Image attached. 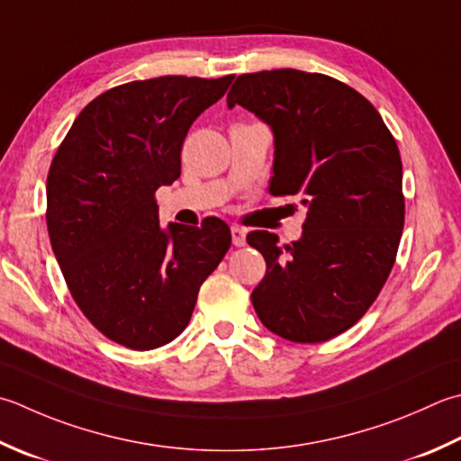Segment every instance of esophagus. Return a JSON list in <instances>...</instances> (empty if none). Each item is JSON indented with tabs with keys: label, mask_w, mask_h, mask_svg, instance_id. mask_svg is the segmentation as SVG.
I'll use <instances>...</instances> for the list:
<instances>
[{
	"label": "esophagus",
	"mask_w": 461,
	"mask_h": 461,
	"mask_svg": "<svg viewBox=\"0 0 461 461\" xmlns=\"http://www.w3.org/2000/svg\"><path fill=\"white\" fill-rule=\"evenodd\" d=\"M246 230L241 228V225H231V241H233V246H238V248H241V246H246Z\"/></svg>",
	"instance_id": "obj_1"
}]
</instances>
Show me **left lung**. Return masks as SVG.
<instances>
[{
	"label": "left lung",
	"mask_w": 461,
	"mask_h": 461,
	"mask_svg": "<svg viewBox=\"0 0 461 461\" xmlns=\"http://www.w3.org/2000/svg\"><path fill=\"white\" fill-rule=\"evenodd\" d=\"M256 113L274 133L269 194L300 195L303 233L277 246L269 231L248 243L266 259L251 292L276 336L318 344L349 330L390 276L403 230L402 158L382 115L356 89L323 74H243L228 107Z\"/></svg>",
	"instance_id": "8db88e82"
}]
</instances>
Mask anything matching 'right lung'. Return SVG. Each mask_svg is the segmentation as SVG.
Returning a JSON list of instances; mask_svg holds the SVG:
<instances>
[{
  "mask_svg": "<svg viewBox=\"0 0 461 461\" xmlns=\"http://www.w3.org/2000/svg\"><path fill=\"white\" fill-rule=\"evenodd\" d=\"M231 79L164 76L107 89L51 161V249L79 310L115 344L146 351L176 339L231 246L218 218L164 230L153 197L182 174L187 130Z\"/></svg>",
  "mask_w": 461,
  "mask_h": 461,
  "instance_id": "right-lung-1",
  "label": "right lung"
}]
</instances>
